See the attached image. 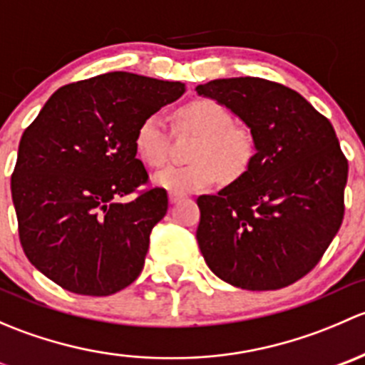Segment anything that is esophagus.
<instances>
[{
    "instance_id": "34e87169",
    "label": "esophagus",
    "mask_w": 365,
    "mask_h": 365,
    "mask_svg": "<svg viewBox=\"0 0 365 365\" xmlns=\"http://www.w3.org/2000/svg\"><path fill=\"white\" fill-rule=\"evenodd\" d=\"M182 194H176V192H169V201H171V203H178L180 200H182Z\"/></svg>"
}]
</instances>
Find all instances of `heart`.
I'll list each match as a JSON object with an SVG mask.
<instances>
[{
  "label": "heart",
  "instance_id": "b5f03b06",
  "mask_svg": "<svg viewBox=\"0 0 365 365\" xmlns=\"http://www.w3.org/2000/svg\"><path fill=\"white\" fill-rule=\"evenodd\" d=\"M178 127L200 134L187 165H165L153 175V183L176 194L201 192L215 185L222 176L227 182L242 178L256 157L251 130L235 125L233 114L212 98L185 104L176 114ZM134 148L145 164L157 168L168 157V128L160 114L141 120L134 134Z\"/></svg>",
  "mask_w": 365,
  "mask_h": 365
}]
</instances>
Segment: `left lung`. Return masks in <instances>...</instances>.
I'll return each instance as SVG.
<instances>
[{"label": "left lung", "mask_w": 365, "mask_h": 365, "mask_svg": "<svg viewBox=\"0 0 365 365\" xmlns=\"http://www.w3.org/2000/svg\"><path fill=\"white\" fill-rule=\"evenodd\" d=\"M196 91L237 114L256 141L247 173L215 196H200L196 238L227 284L281 289L312 270L344 217L348 160L336 130L295 90L231 77Z\"/></svg>", "instance_id": "obj_1"}]
</instances>
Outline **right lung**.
I'll use <instances>...</instances> for the list:
<instances>
[{
	"label": "right lung",
	"instance_id": "add662e5",
	"mask_svg": "<svg viewBox=\"0 0 365 365\" xmlns=\"http://www.w3.org/2000/svg\"><path fill=\"white\" fill-rule=\"evenodd\" d=\"M183 83L109 72L61 86L24 130L12 175L23 251L67 292L108 297L138 279L168 192L146 189L135 159L141 120L171 104Z\"/></svg>",
	"mask_w": 365,
	"mask_h": 365
}]
</instances>
